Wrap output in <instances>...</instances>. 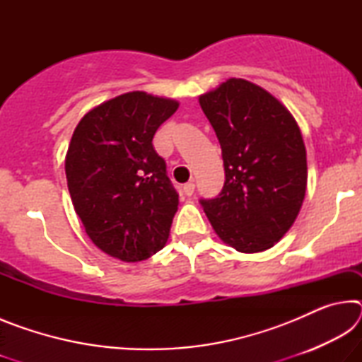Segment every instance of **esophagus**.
I'll return each mask as SVG.
<instances>
[{
	"label": "esophagus",
	"mask_w": 362,
	"mask_h": 362,
	"mask_svg": "<svg viewBox=\"0 0 362 362\" xmlns=\"http://www.w3.org/2000/svg\"><path fill=\"white\" fill-rule=\"evenodd\" d=\"M183 193L187 196H192L194 193V183L193 182H187L185 185H183Z\"/></svg>",
	"instance_id": "34e87169"
}]
</instances>
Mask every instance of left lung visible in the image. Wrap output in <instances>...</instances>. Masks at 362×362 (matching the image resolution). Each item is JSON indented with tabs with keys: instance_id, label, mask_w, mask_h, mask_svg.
<instances>
[{
	"instance_id": "8db88e82",
	"label": "left lung",
	"mask_w": 362,
	"mask_h": 362,
	"mask_svg": "<svg viewBox=\"0 0 362 362\" xmlns=\"http://www.w3.org/2000/svg\"><path fill=\"white\" fill-rule=\"evenodd\" d=\"M222 148L225 183L212 199H199L220 240L240 252L273 247L302 207L306 150L283 103L241 78L199 97Z\"/></svg>"
}]
</instances>
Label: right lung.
I'll return each instance as SVG.
<instances>
[{"mask_svg":"<svg viewBox=\"0 0 362 362\" xmlns=\"http://www.w3.org/2000/svg\"><path fill=\"white\" fill-rule=\"evenodd\" d=\"M179 103L127 93L79 121L65 158L71 203L97 247L140 262L164 247L179 206L166 161L153 148Z\"/></svg>","mask_w":362,"mask_h":362,"instance_id":"obj_1","label":"right lung"}]
</instances>
